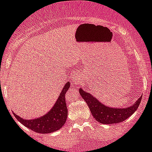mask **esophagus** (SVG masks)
<instances>
[{
  "mask_svg": "<svg viewBox=\"0 0 152 152\" xmlns=\"http://www.w3.org/2000/svg\"><path fill=\"white\" fill-rule=\"evenodd\" d=\"M71 80L74 85H78L79 84H80V82H81L80 77H79V76L77 74V73H74V74H73V76H72Z\"/></svg>",
  "mask_w": 152,
  "mask_h": 152,
  "instance_id": "1",
  "label": "esophagus"
}]
</instances>
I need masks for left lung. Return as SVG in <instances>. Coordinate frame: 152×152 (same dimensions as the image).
Wrapping results in <instances>:
<instances>
[{
  "mask_svg": "<svg viewBox=\"0 0 152 152\" xmlns=\"http://www.w3.org/2000/svg\"><path fill=\"white\" fill-rule=\"evenodd\" d=\"M79 91L88 105L94 118L98 122L103 124H118L125 121L137 110L142 99V96H140L132 105L129 107L115 108L103 104L90 93L84 91L82 87L79 88Z\"/></svg>",
  "mask_w": 152,
  "mask_h": 152,
  "instance_id": "8db88e82",
  "label": "left lung"
}]
</instances>
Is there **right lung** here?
<instances>
[{"label":"right lung","instance_id":"obj_1","mask_svg":"<svg viewBox=\"0 0 152 152\" xmlns=\"http://www.w3.org/2000/svg\"><path fill=\"white\" fill-rule=\"evenodd\" d=\"M67 82L62 88L56 103L48 113L34 119H24L13 113L18 121L32 131L41 134H48L60 129L65 124L67 117V109L65 102V93L70 88Z\"/></svg>","mask_w":152,"mask_h":152}]
</instances>
